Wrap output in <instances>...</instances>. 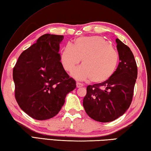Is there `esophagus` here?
<instances>
[{
  "label": "esophagus",
  "instance_id": "esophagus-1",
  "mask_svg": "<svg viewBox=\"0 0 151 151\" xmlns=\"http://www.w3.org/2000/svg\"><path fill=\"white\" fill-rule=\"evenodd\" d=\"M82 86H83V84L79 83V82H76V87L80 88L82 87Z\"/></svg>",
  "mask_w": 151,
  "mask_h": 151
}]
</instances>
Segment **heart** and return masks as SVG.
I'll return each mask as SVG.
<instances>
[{
	"mask_svg": "<svg viewBox=\"0 0 151 151\" xmlns=\"http://www.w3.org/2000/svg\"><path fill=\"white\" fill-rule=\"evenodd\" d=\"M83 66L73 71L74 77L91 79L95 83L105 81L113 75L119 62V54L106 39L100 36L79 37L74 45H66L60 55L65 70L70 72L81 62Z\"/></svg>",
	"mask_w": 151,
	"mask_h": 151,
	"instance_id": "obj_1",
	"label": "heart"
}]
</instances>
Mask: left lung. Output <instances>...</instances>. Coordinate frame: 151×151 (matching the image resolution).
<instances>
[{
  "label": "left lung",
  "mask_w": 151,
  "mask_h": 151,
  "mask_svg": "<svg viewBox=\"0 0 151 151\" xmlns=\"http://www.w3.org/2000/svg\"><path fill=\"white\" fill-rule=\"evenodd\" d=\"M120 63L113 75L101 83L88 85L83 99L86 114L96 121L108 122L122 116L132 100L137 66L129 47L116 39Z\"/></svg>",
  "instance_id": "1"
}]
</instances>
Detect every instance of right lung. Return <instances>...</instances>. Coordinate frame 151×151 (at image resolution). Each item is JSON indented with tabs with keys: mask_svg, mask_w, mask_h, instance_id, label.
Here are the masks:
<instances>
[{
	"mask_svg": "<svg viewBox=\"0 0 151 151\" xmlns=\"http://www.w3.org/2000/svg\"><path fill=\"white\" fill-rule=\"evenodd\" d=\"M63 35L45 34L21 53L13 68L14 95L22 111L36 120L58 113L66 94L76 88L60 62Z\"/></svg>",
	"mask_w": 151,
	"mask_h": 151,
	"instance_id": "add662e5",
	"label": "right lung"
}]
</instances>
